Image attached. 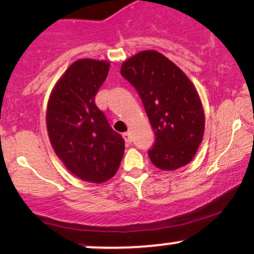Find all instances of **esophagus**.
Returning a JSON list of instances; mask_svg holds the SVG:
<instances>
[{"label": "esophagus", "instance_id": "esophagus-1", "mask_svg": "<svg viewBox=\"0 0 254 254\" xmlns=\"http://www.w3.org/2000/svg\"><path fill=\"white\" fill-rule=\"evenodd\" d=\"M123 138H124V141L127 142V144H130L131 142H132V137H131L130 132H124L123 133Z\"/></svg>", "mask_w": 254, "mask_h": 254}]
</instances>
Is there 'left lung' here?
Segmentation results:
<instances>
[{"instance_id":"obj_1","label":"left lung","mask_w":254,"mask_h":254,"mask_svg":"<svg viewBox=\"0 0 254 254\" xmlns=\"http://www.w3.org/2000/svg\"><path fill=\"white\" fill-rule=\"evenodd\" d=\"M122 76L135 87L155 132L148 151L164 171L184 167L203 139L204 111L193 83L179 66L155 50H145L122 64Z\"/></svg>"}]
</instances>
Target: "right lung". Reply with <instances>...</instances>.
<instances>
[{"mask_svg":"<svg viewBox=\"0 0 254 254\" xmlns=\"http://www.w3.org/2000/svg\"><path fill=\"white\" fill-rule=\"evenodd\" d=\"M107 61L83 58L66 69L49 98L46 127L56 155L83 182L104 183L117 173L124 139L95 105L109 74Z\"/></svg>","mask_w":254,"mask_h":254,"instance_id":"1","label":"right lung"}]
</instances>
